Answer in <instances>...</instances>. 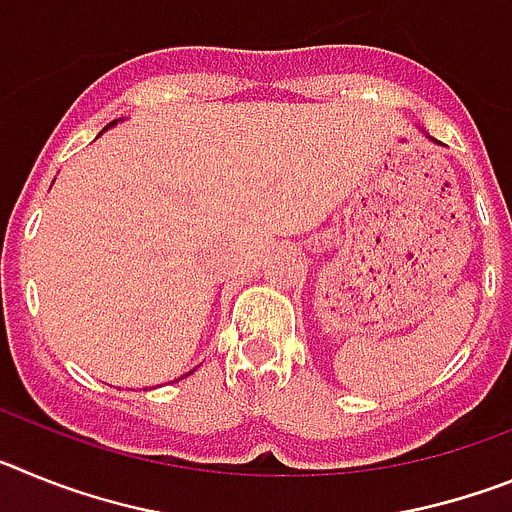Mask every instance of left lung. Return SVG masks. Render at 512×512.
<instances>
[{
	"mask_svg": "<svg viewBox=\"0 0 512 512\" xmlns=\"http://www.w3.org/2000/svg\"><path fill=\"white\" fill-rule=\"evenodd\" d=\"M425 138H431V135H425ZM433 140V138H431Z\"/></svg>",
	"mask_w": 512,
	"mask_h": 512,
	"instance_id": "1",
	"label": "left lung"
}]
</instances>
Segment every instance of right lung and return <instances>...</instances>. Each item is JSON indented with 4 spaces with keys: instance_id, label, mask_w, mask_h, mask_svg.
<instances>
[{
    "instance_id": "1",
    "label": "right lung",
    "mask_w": 512,
    "mask_h": 512,
    "mask_svg": "<svg viewBox=\"0 0 512 512\" xmlns=\"http://www.w3.org/2000/svg\"><path fill=\"white\" fill-rule=\"evenodd\" d=\"M112 125H117V120H115V122H110V125H107V128H112ZM107 128H104V130H107Z\"/></svg>"
}]
</instances>
